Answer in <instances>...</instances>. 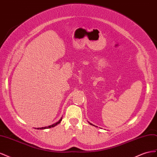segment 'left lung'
<instances>
[{
    "label": "left lung",
    "instance_id": "obj_1",
    "mask_svg": "<svg viewBox=\"0 0 157 157\" xmlns=\"http://www.w3.org/2000/svg\"><path fill=\"white\" fill-rule=\"evenodd\" d=\"M89 124H91V125H93V124H91V123H90V122H89ZM93 126H94V125H93Z\"/></svg>",
    "mask_w": 157,
    "mask_h": 157
}]
</instances>
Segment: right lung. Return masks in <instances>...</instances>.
<instances>
[{"instance_id": "right-lung-1", "label": "right lung", "mask_w": 157, "mask_h": 157, "mask_svg": "<svg viewBox=\"0 0 157 157\" xmlns=\"http://www.w3.org/2000/svg\"><path fill=\"white\" fill-rule=\"evenodd\" d=\"M62 120V117L59 121H58L57 122L51 125V126H47V127H43V128H35V129H48V128H53V127L57 126V125L59 124H60Z\"/></svg>"}]
</instances>
